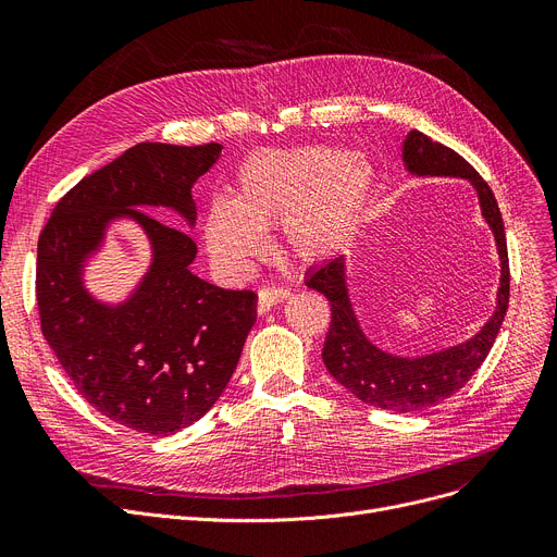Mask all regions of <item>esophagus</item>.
<instances>
[{"instance_id": "1", "label": "esophagus", "mask_w": 557, "mask_h": 557, "mask_svg": "<svg viewBox=\"0 0 557 557\" xmlns=\"http://www.w3.org/2000/svg\"><path fill=\"white\" fill-rule=\"evenodd\" d=\"M288 296V290L282 286H263L259 288V296H257V311L259 313H267L269 309H273L277 302H282Z\"/></svg>"}]
</instances>
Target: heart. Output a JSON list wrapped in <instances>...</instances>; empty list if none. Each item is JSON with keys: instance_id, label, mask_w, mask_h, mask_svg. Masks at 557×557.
Listing matches in <instances>:
<instances>
[{"instance_id": "b5f03b06", "label": "heart", "mask_w": 557, "mask_h": 557, "mask_svg": "<svg viewBox=\"0 0 557 557\" xmlns=\"http://www.w3.org/2000/svg\"><path fill=\"white\" fill-rule=\"evenodd\" d=\"M376 171L366 156L330 146L250 156L234 196H214L205 212V244L225 269H244L267 248L263 230L280 223L284 248L302 261L338 252L370 202Z\"/></svg>"}]
</instances>
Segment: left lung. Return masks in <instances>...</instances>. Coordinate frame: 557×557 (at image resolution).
Listing matches in <instances>:
<instances>
[{
    "label": "left lung",
    "instance_id": "1",
    "mask_svg": "<svg viewBox=\"0 0 557 557\" xmlns=\"http://www.w3.org/2000/svg\"><path fill=\"white\" fill-rule=\"evenodd\" d=\"M404 169L413 178H460L470 181L479 196L481 216L494 234L499 252V288L487 323L462 343L449 345L422 357H399L376 347L361 327L347 286V257L325 261L307 273L305 284L323 294L332 305V323L323 345V361L336 382L357 399L395 413H416L441 404L458 393L490 355L502 330L510 296V269L506 230L499 205L476 169L449 146L411 131L401 146Z\"/></svg>",
    "mask_w": 557,
    "mask_h": 557
}]
</instances>
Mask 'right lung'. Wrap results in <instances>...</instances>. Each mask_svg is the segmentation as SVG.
<instances>
[{
    "instance_id": "obj_1",
    "label": "right lung",
    "mask_w": 557,
    "mask_h": 557,
    "mask_svg": "<svg viewBox=\"0 0 557 557\" xmlns=\"http://www.w3.org/2000/svg\"><path fill=\"white\" fill-rule=\"evenodd\" d=\"M221 149L141 141L74 185L40 234L42 336L76 391L133 431L169 435L208 413L257 320L252 290L200 280L189 269L198 252L194 239L149 214L171 210L194 227L191 189ZM116 220L143 230L152 261L124 301L108 304L86 288L84 269Z\"/></svg>"
}]
</instances>
